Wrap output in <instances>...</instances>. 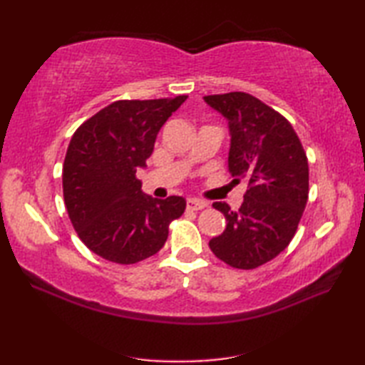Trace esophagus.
Instances as JSON below:
<instances>
[{
	"instance_id": "1",
	"label": "esophagus",
	"mask_w": 365,
	"mask_h": 365,
	"mask_svg": "<svg viewBox=\"0 0 365 365\" xmlns=\"http://www.w3.org/2000/svg\"><path fill=\"white\" fill-rule=\"evenodd\" d=\"M187 207L190 208V210H202V208L207 207V202H204V200L200 199H195V197H190L187 200Z\"/></svg>"
}]
</instances>
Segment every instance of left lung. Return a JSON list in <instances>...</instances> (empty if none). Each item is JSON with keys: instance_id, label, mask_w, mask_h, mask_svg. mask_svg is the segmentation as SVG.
Instances as JSON below:
<instances>
[{"instance_id": "1", "label": "left lung", "mask_w": 365, "mask_h": 365, "mask_svg": "<svg viewBox=\"0 0 365 365\" xmlns=\"http://www.w3.org/2000/svg\"><path fill=\"white\" fill-rule=\"evenodd\" d=\"M229 120V170L247 190L238 210L213 207L227 226L210 240L213 254L238 269H252L281 254L298 229L309 197L306 152L282 114L246 92L205 96Z\"/></svg>"}]
</instances>
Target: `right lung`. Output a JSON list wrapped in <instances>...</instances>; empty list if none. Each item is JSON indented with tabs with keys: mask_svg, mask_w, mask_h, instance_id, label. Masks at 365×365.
Segmentation results:
<instances>
[{
	"mask_svg": "<svg viewBox=\"0 0 365 365\" xmlns=\"http://www.w3.org/2000/svg\"><path fill=\"white\" fill-rule=\"evenodd\" d=\"M187 98L118 100L73 133L63 166L64 202L81 242L102 259L131 265L150 257L165 246L170 221L183 215L187 200L144 195L136 170Z\"/></svg>",
	"mask_w": 365,
	"mask_h": 365,
	"instance_id": "1",
	"label": "right lung"
}]
</instances>
